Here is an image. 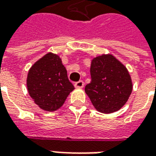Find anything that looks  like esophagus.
<instances>
[{
  "instance_id": "obj_1",
  "label": "esophagus",
  "mask_w": 156,
  "mask_h": 156,
  "mask_svg": "<svg viewBox=\"0 0 156 156\" xmlns=\"http://www.w3.org/2000/svg\"><path fill=\"white\" fill-rule=\"evenodd\" d=\"M83 85H84V83L82 81V80H80V81L77 82V83H75V88H82L83 87Z\"/></svg>"
}]
</instances>
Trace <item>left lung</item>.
<instances>
[{
	"mask_svg": "<svg viewBox=\"0 0 156 156\" xmlns=\"http://www.w3.org/2000/svg\"><path fill=\"white\" fill-rule=\"evenodd\" d=\"M91 82L85 93L98 112L111 114L124 106L132 93V80L128 69L112 54L93 58Z\"/></svg>",
	"mask_w": 156,
	"mask_h": 156,
	"instance_id": "8db88e82",
	"label": "left lung"
}]
</instances>
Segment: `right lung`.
Wrapping results in <instances>:
<instances>
[{
  "label": "right lung",
  "instance_id": "1",
  "mask_svg": "<svg viewBox=\"0 0 156 156\" xmlns=\"http://www.w3.org/2000/svg\"><path fill=\"white\" fill-rule=\"evenodd\" d=\"M27 87L36 105L45 111H56L64 104L74 87L57 54L48 52L29 69Z\"/></svg>",
  "mask_w": 156,
  "mask_h": 156
}]
</instances>
